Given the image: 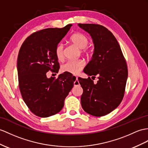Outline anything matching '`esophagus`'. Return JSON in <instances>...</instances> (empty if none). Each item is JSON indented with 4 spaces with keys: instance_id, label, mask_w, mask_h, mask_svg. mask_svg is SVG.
Wrapping results in <instances>:
<instances>
[{
    "instance_id": "1",
    "label": "esophagus",
    "mask_w": 148,
    "mask_h": 148,
    "mask_svg": "<svg viewBox=\"0 0 148 148\" xmlns=\"http://www.w3.org/2000/svg\"><path fill=\"white\" fill-rule=\"evenodd\" d=\"M72 78L75 79V82H74V86H78L80 85L79 84V82L78 80V77H75V76H72Z\"/></svg>"
}]
</instances>
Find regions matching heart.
I'll list each match as a JSON object with an SVG mask.
<instances>
[{"mask_svg": "<svg viewBox=\"0 0 148 148\" xmlns=\"http://www.w3.org/2000/svg\"><path fill=\"white\" fill-rule=\"evenodd\" d=\"M70 42L80 49V53L85 56H89L91 53L90 49L87 45L89 43V39L86 36L80 32H76L72 34L70 38ZM63 50L64 47L62 43L58 45L55 50V55L57 59L62 61L63 59ZM85 63L84 60L79 59L76 60H68L64 63L61 67V70L64 73H69L73 75H77L85 66Z\"/></svg>", "mask_w": 148, "mask_h": 148, "instance_id": "heart-1", "label": "heart"}]
</instances>
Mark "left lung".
I'll use <instances>...</instances> for the list:
<instances>
[{
    "label": "left lung",
    "mask_w": 148,
    "mask_h": 148,
    "mask_svg": "<svg viewBox=\"0 0 148 148\" xmlns=\"http://www.w3.org/2000/svg\"><path fill=\"white\" fill-rule=\"evenodd\" d=\"M90 34L94 43L92 58L84 71L99 80L78 78L83 88L82 107L86 113L101 117L119 106L124 95L127 66L120 45L112 32L102 25L78 24Z\"/></svg>",
    "instance_id": "1"
}]
</instances>
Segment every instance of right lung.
<instances>
[{
    "instance_id": "add662e5",
    "label": "right lung",
    "mask_w": 148,
    "mask_h": 148,
    "mask_svg": "<svg viewBox=\"0 0 148 148\" xmlns=\"http://www.w3.org/2000/svg\"><path fill=\"white\" fill-rule=\"evenodd\" d=\"M71 26L35 32L20 48L17 63L19 87L25 103L36 116L48 117L58 113L73 86L70 74H60L56 79L46 76L49 71H58L55 48Z\"/></svg>"
}]
</instances>
